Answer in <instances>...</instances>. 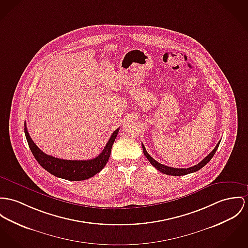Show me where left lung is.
I'll use <instances>...</instances> for the list:
<instances>
[{
    "label": "left lung",
    "mask_w": 248,
    "mask_h": 248,
    "mask_svg": "<svg viewBox=\"0 0 248 248\" xmlns=\"http://www.w3.org/2000/svg\"><path fill=\"white\" fill-rule=\"evenodd\" d=\"M220 141H221V140H219V142L217 143V145L215 146V148H214L203 160H201L198 164H196V165H194V166H191V167L187 168V169H185V168H172V167H169V166L160 164V163H158L156 160H155L152 156L147 153L143 144H142V150H143V154L145 155V156H146L147 159L149 160V162L152 164L153 166H154L155 169H157L158 171H161V172H163V173H165V174L175 175V176L177 175V176H179V175H185V174H188V173L194 172V171H198V170H200L201 168H203V167L210 161V159L212 158V156L214 155L216 150H217L218 147H219Z\"/></svg>",
    "instance_id": "obj_1"
}]
</instances>
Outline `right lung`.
Here are the masks:
<instances>
[{
	"instance_id": "right-lung-1",
	"label": "right lung",
	"mask_w": 248,
	"mask_h": 248,
	"mask_svg": "<svg viewBox=\"0 0 248 248\" xmlns=\"http://www.w3.org/2000/svg\"><path fill=\"white\" fill-rule=\"evenodd\" d=\"M119 130L120 128H117L112 133L102 153L95 158L89 160H68L57 158L42 152L31 139L26 124H24V133L29 148L40 166L55 176L71 181H80L91 178L106 166Z\"/></svg>"
}]
</instances>
